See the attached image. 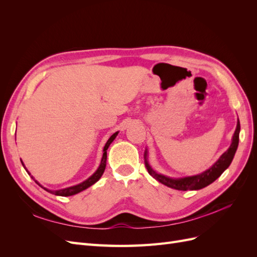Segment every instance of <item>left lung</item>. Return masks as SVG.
<instances>
[{"instance_id": "left-lung-1", "label": "left lung", "mask_w": 257, "mask_h": 257, "mask_svg": "<svg viewBox=\"0 0 257 257\" xmlns=\"http://www.w3.org/2000/svg\"><path fill=\"white\" fill-rule=\"evenodd\" d=\"M239 133H240V122L238 119L235 133L232 135L231 144L228 149L221 155L219 160H217L211 167L208 168L201 174L188 176V177H181V178H172V177H167L165 175L159 174L158 172H155L149 164V162H148V149H146L145 155H144L146 168L148 170V173H149L155 180H158L162 184L168 186V188H172L178 191H189V190L195 191V190L206 188L207 185L211 184L213 181H215L216 179L219 178L230 165V163L232 159H234L235 153L238 148Z\"/></svg>"}]
</instances>
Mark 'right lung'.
I'll return each instance as SVG.
<instances>
[{
	"label": "right lung",
	"instance_id": "right-lung-1",
	"mask_svg": "<svg viewBox=\"0 0 257 257\" xmlns=\"http://www.w3.org/2000/svg\"><path fill=\"white\" fill-rule=\"evenodd\" d=\"M118 133H119V132H115V133L112 134V135L110 136V138L107 141V143L105 144V147H104V149H103V158H102V161H100V164H99L98 168L96 169V172H95L94 174H93L92 176H90V177L87 179V180H84L83 182H81V183H79V184L73 185V186H68V188H65V189H61V190H49V189H47V188H44V186H43L42 184H40V183H38V182L35 180V179L33 178V176H31V174L27 170V168H26L25 164H23L22 161H21V163H22L23 167L26 168L28 174L31 176V178H32L33 180H34L38 185L42 186V188H43L45 191H47V192H49V193H51V194H54V195H58V196H72V195H75V194L80 193L81 191H83V190H85V189L90 188L91 185H93L95 182H97V181L99 180V179H100V177L103 176L104 170H105V168H106L107 149H108V147L110 146V144L114 141V138L116 137V135H118Z\"/></svg>",
	"mask_w": 257,
	"mask_h": 257
}]
</instances>
